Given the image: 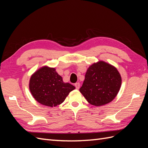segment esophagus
I'll return each mask as SVG.
<instances>
[{"label": "esophagus", "instance_id": "esophagus-1", "mask_svg": "<svg viewBox=\"0 0 148 148\" xmlns=\"http://www.w3.org/2000/svg\"><path fill=\"white\" fill-rule=\"evenodd\" d=\"M75 86L76 88H77V89H78L79 88V87H80V84H79V83H76L75 84Z\"/></svg>", "mask_w": 148, "mask_h": 148}]
</instances>
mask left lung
<instances>
[{"mask_svg": "<svg viewBox=\"0 0 148 148\" xmlns=\"http://www.w3.org/2000/svg\"><path fill=\"white\" fill-rule=\"evenodd\" d=\"M122 78L115 67L99 61L89 67L79 91L91 105L101 106L108 104L117 95Z\"/></svg>", "mask_w": 148, "mask_h": 148, "instance_id": "left-lung-1", "label": "left lung"}]
</instances>
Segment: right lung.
<instances>
[{
	"label": "right lung",
	"instance_id": "obj_1",
	"mask_svg": "<svg viewBox=\"0 0 148 148\" xmlns=\"http://www.w3.org/2000/svg\"><path fill=\"white\" fill-rule=\"evenodd\" d=\"M29 88L36 101L40 104L56 107L63 102L70 92L75 87L64 83L55 68L44 66L31 75Z\"/></svg>",
	"mask_w": 148,
	"mask_h": 148
}]
</instances>
